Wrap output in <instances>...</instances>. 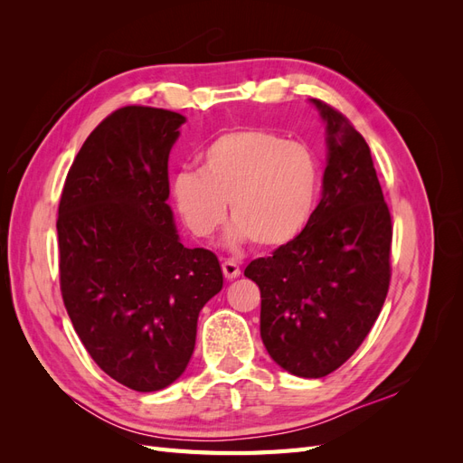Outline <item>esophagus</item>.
Segmentation results:
<instances>
[{
	"mask_svg": "<svg viewBox=\"0 0 463 463\" xmlns=\"http://www.w3.org/2000/svg\"><path fill=\"white\" fill-rule=\"evenodd\" d=\"M222 270H223V276H226L228 279H235V278L241 276L240 264L233 262V260H223L222 262Z\"/></svg>",
	"mask_w": 463,
	"mask_h": 463,
	"instance_id": "1",
	"label": "esophagus"
}]
</instances>
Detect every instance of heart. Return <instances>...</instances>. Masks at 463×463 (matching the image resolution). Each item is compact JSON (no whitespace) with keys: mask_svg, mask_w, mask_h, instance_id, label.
<instances>
[{"mask_svg":"<svg viewBox=\"0 0 463 463\" xmlns=\"http://www.w3.org/2000/svg\"><path fill=\"white\" fill-rule=\"evenodd\" d=\"M322 189V172L305 145L257 128L233 129L201 152V170H184L172 194L185 226L210 237L230 213V247L255 241L262 249L293 243L311 226Z\"/></svg>","mask_w":463,"mask_h":463,"instance_id":"1","label":"heart"}]
</instances>
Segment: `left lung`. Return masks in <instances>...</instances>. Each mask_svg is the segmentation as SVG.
Here are the masks:
<instances>
[{
	"label": "left lung",
	"mask_w": 463,
	"mask_h": 463,
	"mask_svg": "<svg viewBox=\"0 0 463 463\" xmlns=\"http://www.w3.org/2000/svg\"><path fill=\"white\" fill-rule=\"evenodd\" d=\"M326 125L322 199L307 232L257 259L260 338L284 371L320 378L355 354L388 293L392 220L371 150L352 123L311 98Z\"/></svg>",
	"instance_id": "8db88e82"
}]
</instances>
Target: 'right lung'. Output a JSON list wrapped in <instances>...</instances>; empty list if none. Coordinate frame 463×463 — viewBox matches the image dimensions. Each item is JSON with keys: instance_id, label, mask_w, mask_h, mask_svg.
Listing matches in <instances>:
<instances>
[{"instance_id": "right-lung-1", "label": "right lung", "mask_w": 463, "mask_h": 463, "mask_svg": "<svg viewBox=\"0 0 463 463\" xmlns=\"http://www.w3.org/2000/svg\"><path fill=\"white\" fill-rule=\"evenodd\" d=\"M185 116L128 106L79 150L58 210L60 282L82 345L137 392L189 365L203 307L223 286L213 250L179 241L167 158Z\"/></svg>"}]
</instances>
